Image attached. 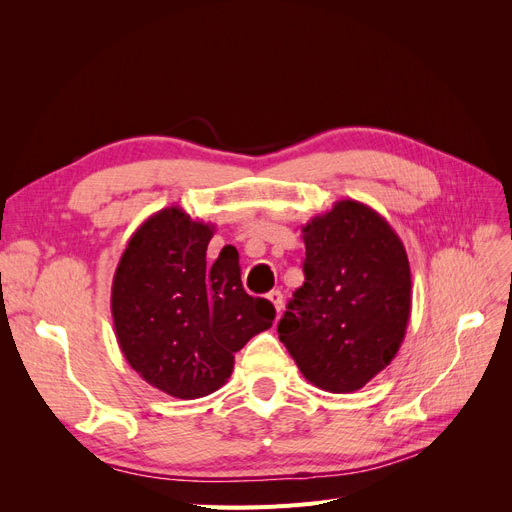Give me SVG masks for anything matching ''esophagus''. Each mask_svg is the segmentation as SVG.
<instances>
[{"label":"esophagus","mask_w":512,"mask_h":512,"mask_svg":"<svg viewBox=\"0 0 512 512\" xmlns=\"http://www.w3.org/2000/svg\"><path fill=\"white\" fill-rule=\"evenodd\" d=\"M267 299L273 303V307H275V312L280 314L282 312V307H284V294L280 292V290H271L269 294H267Z\"/></svg>","instance_id":"obj_1"}]
</instances>
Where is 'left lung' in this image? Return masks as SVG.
<instances>
[{
    "label": "left lung",
    "instance_id": "left-lung-1",
    "mask_svg": "<svg viewBox=\"0 0 512 512\" xmlns=\"http://www.w3.org/2000/svg\"><path fill=\"white\" fill-rule=\"evenodd\" d=\"M303 286L277 324L307 382L354 393L391 365L412 312L406 247L378 211L337 200L303 226Z\"/></svg>",
    "mask_w": 512,
    "mask_h": 512
}]
</instances>
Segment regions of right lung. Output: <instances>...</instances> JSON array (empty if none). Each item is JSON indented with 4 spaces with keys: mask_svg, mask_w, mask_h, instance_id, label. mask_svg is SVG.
Returning <instances> with one entry per match:
<instances>
[{
    "mask_svg": "<svg viewBox=\"0 0 512 512\" xmlns=\"http://www.w3.org/2000/svg\"><path fill=\"white\" fill-rule=\"evenodd\" d=\"M215 226L173 205L136 228L113 277L117 344L158 391L198 399L232 374L235 352L271 329L275 307L241 284L237 250L207 260Z\"/></svg>",
    "mask_w": 512,
    "mask_h": 512,
    "instance_id": "1",
    "label": "right lung"
}]
</instances>
